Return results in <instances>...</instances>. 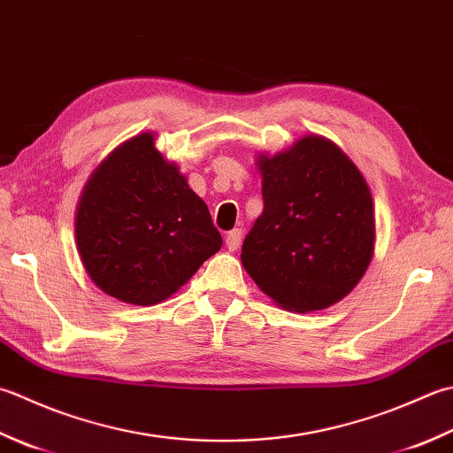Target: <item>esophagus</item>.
Here are the masks:
<instances>
[{"label":"esophagus","mask_w":453,"mask_h":453,"mask_svg":"<svg viewBox=\"0 0 453 453\" xmlns=\"http://www.w3.org/2000/svg\"><path fill=\"white\" fill-rule=\"evenodd\" d=\"M226 245L229 251H237L239 245H242V229H232V232L226 235Z\"/></svg>","instance_id":"34e87169"}]
</instances>
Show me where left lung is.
<instances>
[{
	"mask_svg": "<svg viewBox=\"0 0 453 453\" xmlns=\"http://www.w3.org/2000/svg\"><path fill=\"white\" fill-rule=\"evenodd\" d=\"M257 166L265 208L245 235V271L285 310L312 312L340 303L375 250L373 198L359 168L320 135L259 155Z\"/></svg>",
	"mask_w": 453,
	"mask_h": 453,
	"instance_id": "1",
	"label": "left lung"
}]
</instances>
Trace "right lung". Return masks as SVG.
Returning a JSON list of instances; mask_svg holds the SVG:
<instances>
[{"mask_svg":"<svg viewBox=\"0 0 453 453\" xmlns=\"http://www.w3.org/2000/svg\"><path fill=\"white\" fill-rule=\"evenodd\" d=\"M76 245L105 295L150 306L188 282L219 251L210 210L153 133L121 143L96 168L76 208Z\"/></svg>","mask_w":453,"mask_h":453,"instance_id":"obj_1","label":"right lung"}]
</instances>
